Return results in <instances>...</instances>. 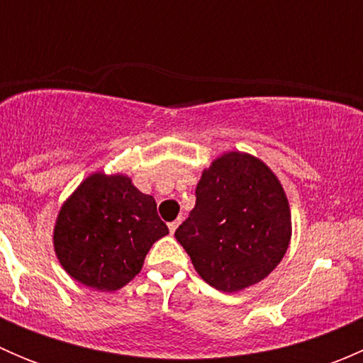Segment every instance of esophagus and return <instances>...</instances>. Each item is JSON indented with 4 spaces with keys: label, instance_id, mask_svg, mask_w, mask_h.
I'll return each instance as SVG.
<instances>
[{
    "label": "esophagus",
    "instance_id": "34e87169",
    "mask_svg": "<svg viewBox=\"0 0 363 363\" xmlns=\"http://www.w3.org/2000/svg\"><path fill=\"white\" fill-rule=\"evenodd\" d=\"M179 225H181V218H177L175 221L168 223V230H170V233H175V230H177Z\"/></svg>",
    "mask_w": 363,
    "mask_h": 363
}]
</instances>
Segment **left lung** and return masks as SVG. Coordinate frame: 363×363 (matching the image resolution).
Instances as JSON below:
<instances>
[{
    "mask_svg": "<svg viewBox=\"0 0 363 363\" xmlns=\"http://www.w3.org/2000/svg\"><path fill=\"white\" fill-rule=\"evenodd\" d=\"M195 195L175 239L200 277L226 294L265 279L291 239L290 203L276 174L247 152H225L202 172Z\"/></svg>",
    "mask_w": 363,
    "mask_h": 363,
    "instance_id": "obj_1",
    "label": "left lung"
}]
</instances>
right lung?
I'll return each instance as SVG.
<instances>
[{
  "label": "right lung",
  "instance_id": "1",
  "mask_svg": "<svg viewBox=\"0 0 363 363\" xmlns=\"http://www.w3.org/2000/svg\"><path fill=\"white\" fill-rule=\"evenodd\" d=\"M168 235L156 200L128 175L91 174L69 195L54 226L61 267L84 286L116 291L142 270L152 244Z\"/></svg>",
  "mask_w": 363,
  "mask_h": 363
}]
</instances>
